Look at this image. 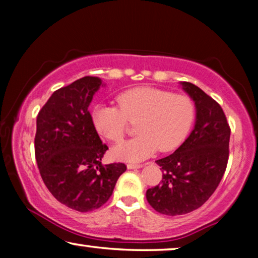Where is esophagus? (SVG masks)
<instances>
[{"label":"esophagus","mask_w":258,"mask_h":258,"mask_svg":"<svg viewBox=\"0 0 258 258\" xmlns=\"http://www.w3.org/2000/svg\"><path fill=\"white\" fill-rule=\"evenodd\" d=\"M142 167H143L142 164H135V163L126 164V168H128V169H140V168H142Z\"/></svg>","instance_id":"esophagus-1"}]
</instances>
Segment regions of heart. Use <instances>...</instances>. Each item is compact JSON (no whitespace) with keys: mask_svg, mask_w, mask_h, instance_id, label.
I'll return each instance as SVG.
<instances>
[{"mask_svg":"<svg viewBox=\"0 0 258 258\" xmlns=\"http://www.w3.org/2000/svg\"><path fill=\"white\" fill-rule=\"evenodd\" d=\"M117 103L119 108L95 105L91 122L101 136L112 142L124 137L128 121L139 122L136 133L140 135L112 149L116 158L126 162L146 160L157 149L165 153L177 148L185 139L195 115L189 97L150 87L124 91L117 96Z\"/></svg>","mask_w":258,"mask_h":258,"instance_id":"obj_1","label":"heart"}]
</instances>
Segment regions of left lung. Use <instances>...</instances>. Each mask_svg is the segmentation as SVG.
Segmentation results:
<instances>
[{"instance_id": "obj_1", "label": "left lung", "mask_w": 258, "mask_h": 258, "mask_svg": "<svg viewBox=\"0 0 258 258\" xmlns=\"http://www.w3.org/2000/svg\"><path fill=\"white\" fill-rule=\"evenodd\" d=\"M179 86L195 103V125L174 153L156 161L163 178L146 194L150 206L168 216L203 206L220 184L229 157L230 128L221 105L195 84Z\"/></svg>"}]
</instances>
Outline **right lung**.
<instances>
[{"label": "right lung", "instance_id": "add662e5", "mask_svg": "<svg viewBox=\"0 0 258 258\" xmlns=\"http://www.w3.org/2000/svg\"><path fill=\"white\" fill-rule=\"evenodd\" d=\"M105 86L86 76L56 90L37 115L35 156L45 186L58 202L87 213L110 199L123 163L102 165L108 150L91 122L88 108Z\"/></svg>", "mask_w": 258, "mask_h": 258}]
</instances>
